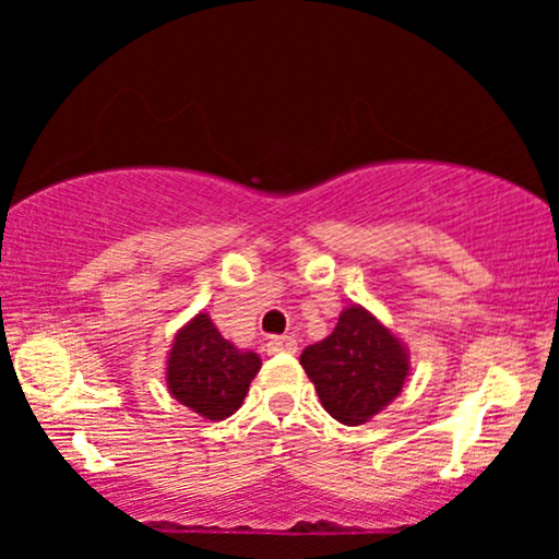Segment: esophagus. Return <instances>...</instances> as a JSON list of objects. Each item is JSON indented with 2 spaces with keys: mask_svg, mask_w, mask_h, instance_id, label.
Returning <instances> with one entry per match:
<instances>
[{
  "mask_svg": "<svg viewBox=\"0 0 559 559\" xmlns=\"http://www.w3.org/2000/svg\"><path fill=\"white\" fill-rule=\"evenodd\" d=\"M265 346H267V355H281V352H286V355H294V352H297V338H294V336H273Z\"/></svg>",
  "mask_w": 559,
  "mask_h": 559,
  "instance_id": "1",
  "label": "esophagus"
}]
</instances>
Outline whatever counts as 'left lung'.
Listing matches in <instances>:
<instances>
[{"mask_svg": "<svg viewBox=\"0 0 559 559\" xmlns=\"http://www.w3.org/2000/svg\"><path fill=\"white\" fill-rule=\"evenodd\" d=\"M320 404L344 426H362L400 396L409 352L400 336L362 305H349L323 342L299 357Z\"/></svg>", "mask_w": 559, "mask_h": 559, "instance_id": "8db88e82", "label": "left lung"}]
</instances>
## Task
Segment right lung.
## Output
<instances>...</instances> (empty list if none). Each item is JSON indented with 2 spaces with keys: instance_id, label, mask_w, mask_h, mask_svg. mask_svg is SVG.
<instances>
[{
  "instance_id": "obj_1",
  "label": "right lung",
  "mask_w": 559,
  "mask_h": 559,
  "mask_svg": "<svg viewBox=\"0 0 559 559\" xmlns=\"http://www.w3.org/2000/svg\"><path fill=\"white\" fill-rule=\"evenodd\" d=\"M260 365L258 352L230 344L207 312H199L173 338L165 383L173 400L204 420H226L243 404Z\"/></svg>"
}]
</instances>
